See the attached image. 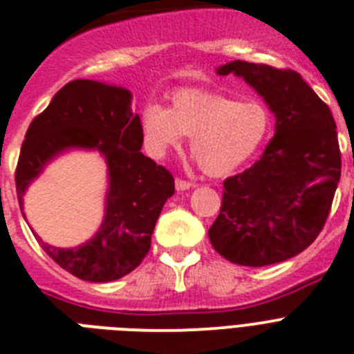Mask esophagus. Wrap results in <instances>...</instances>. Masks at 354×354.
I'll return each instance as SVG.
<instances>
[{"instance_id":"1","label":"esophagus","mask_w":354,"mask_h":354,"mask_svg":"<svg viewBox=\"0 0 354 354\" xmlns=\"http://www.w3.org/2000/svg\"><path fill=\"white\" fill-rule=\"evenodd\" d=\"M189 187H193L192 183H187V180L184 179H175V189H177V192H186Z\"/></svg>"}]
</instances>
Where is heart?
<instances>
[{
    "label": "heart",
    "mask_w": 354,
    "mask_h": 354,
    "mask_svg": "<svg viewBox=\"0 0 354 354\" xmlns=\"http://www.w3.org/2000/svg\"><path fill=\"white\" fill-rule=\"evenodd\" d=\"M271 113L259 99L205 90H180L170 108L149 104L142 111V131L152 154L165 156L192 138L189 149L211 177H227L255 156L268 138Z\"/></svg>",
    "instance_id": "heart-1"
}]
</instances>
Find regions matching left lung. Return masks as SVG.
Instances as JSON below:
<instances>
[{
    "label": "left lung",
    "instance_id": "8db88e82",
    "mask_svg": "<svg viewBox=\"0 0 354 354\" xmlns=\"http://www.w3.org/2000/svg\"><path fill=\"white\" fill-rule=\"evenodd\" d=\"M216 72L243 77L277 124L262 158L223 183L211 245L239 266L287 261L314 243L331 209L340 180L333 115L298 72L241 60Z\"/></svg>",
    "mask_w": 354,
    "mask_h": 354
}]
</instances>
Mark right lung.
Wrapping results in <instances>:
<instances>
[{
  "instance_id": "1",
  "label": "right lung",
  "mask_w": 354,
  "mask_h": 354,
  "mask_svg": "<svg viewBox=\"0 0 354 354\" xmlns=\"http://www.w3.org/2000/svg\"><path fill=\"white\" fill-rule=\"evenodd\" d=\"M131 99L129 90L117 84L71 81L33 118L19 154L15 189L21 211L28 186L55 158L74 149L97 150L104 158L108 192L99 230L76 248H56L35 234L56 264L86 282H113L138 268L162 205L175 192L170 171L140 150L142 122Z\"/></svg>"
}]
</instances>
